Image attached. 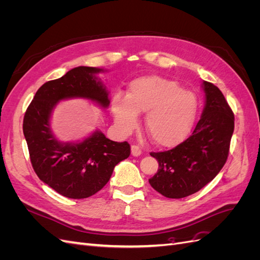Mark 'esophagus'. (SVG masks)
Listing matches in <instances>:
<instances>
[{
  "label": "esophagus",
  "mask_w": 260,
  "mask_h": 260,
  "mask_svg": "<svg viewBox=\"0 0 260 260\" xmlns=\"http://www.w3.org/2000/svg\"><path fill=\"white\" fill-rule=\"evenodd\" d=\"M131 154L133 156L138 157V156H140L141 154H142V149H141L138 145H132L131 146Z\"/></svg>",
  "instance_id": "1"
}]
</instances>
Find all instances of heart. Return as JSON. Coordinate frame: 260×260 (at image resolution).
Returning a JSON list of instances; mask_svg holds the SVG:
<instances>
[{
  "instance_id": "1",
  "label": "heart",
  "mask_w": 260,
  "mask_h": 260,
  "mask_svg": "<svg viewBox=\"0 0 260 260\" xmlns=\"http://www.w3.org/2000/svg\"><path fill=\"white\" fill-rule=\"evenodd\" d=\"M198 112V99L179 83L161 77L133 80L127 98L117 93L112 113L121 131L130 132L138 124V115L145 114V128L152 141L160 146H174L190 132Z\"/></svg>"
}]
</instances>
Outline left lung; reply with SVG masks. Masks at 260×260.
Masks as SVG:
<instances>
[{"label": "left lung", "instance_id": "8db88e82", "mask_svg": "<svg viewBox=\"0 0 260 260\" xmlns=\"http://www.w3.org/2000/svg\"><path fill=\"white\" fill-rule=\"evenodd\" d=\"M205 107L192 135L169 151L151 153L159 164L152 185L168 199L194 194L214 179L228 159L234 130V115L222 92L203 82Z\"/></svg>", "mask_w": 260, "mask_h": 260}]
</instances>
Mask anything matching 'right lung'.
<instances>
[{
	"mask_svg": "<svg viewBox=\"0 0 260 260\" xmlns=\"http://www.w3.org/2000/svg\"><path fill=\"white\" fill-rule=\"evenodd\" d=\"M103 69L76 67L40 86L23 117L22 130L30 161L41 181L68 199H86L108 182L118 162L128 158V142H115L95 131L79 143H62L50 127L53 108L59 101L82 98L102 107L109 105L108 92L95 77Z\"/></svg>",
	"mask_w": 260,
	"mask_h": 260,
	"instance_id": "add662e5",
	"label": "right lung"
}]
</instances>
